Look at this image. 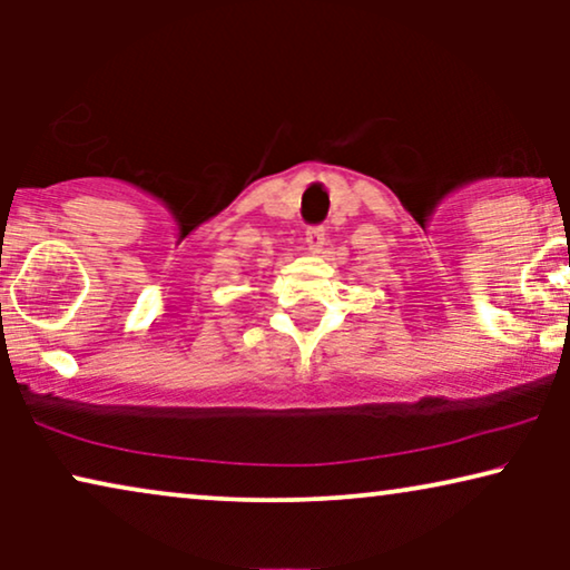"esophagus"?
I'll return each instance as SVG.
<instances>
[{"label":"esophagus","instance_id":"obj_1","mask_svg":"<svg viewBox=\"0 0 570 570\" xmlns=\"http://www.w3.org/2000/svg\"><path fill=\"white\" fill-rule=\"evenodd\" d=\"M326 244V230L322 225H316V228H308L306 230V248L311 254H318Z\"/></svg>","mask_w":570,"mask_h":570}]
</instances>
